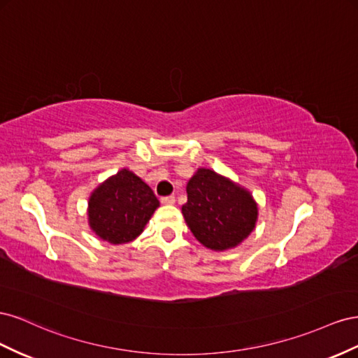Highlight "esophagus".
Listing matches in <instances>:
<instances>
[{
    "label": "esophagus",
    "instance_id": "esophagus-1",
    "mask_svg": "<svg viewBox=\"0 0 358 358\" xmlns=\"http://www.w3.org/2000/svg\"><path fill=\"white\" fill-rule=\"evenodd\" d=\"M160 201L162 203H165V206H172V203H176V196H163Z\"/></svg>",
    "mask_w": 358,
    "mask_h": 358
}]
</instances>
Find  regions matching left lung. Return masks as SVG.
Returning <instances> with one entry per match:
<instances>
[{
	"label": "left lung",
	"instance_id": "8db88e82",
	"mask_svg": "<svg viewBox=\"0 0 358 358\" xmlns=\"http://www.w3.org/2000/svg\"><path fill=\"white\" fill-rule=\"evenodd\" d=\"M181 210L193 236L213 250L236 248L249 237L258 216L248 190L203 168L187 182V202Z\"/></svg>",
	"mask_w": 358,
	"mask_h": 358
}]
</instances>
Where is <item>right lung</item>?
<instances>
[{"label": "right lung", "instance_id": "add662e5", "mask_svg": "<svg viewBox=\"0 0 358 358\" xmlns=\"http://www.w3.org/2000/svg\"><path fill=\"white\" fill-rule=\"evenodd\" d=\"M157 207L155 192L134 172L121 169L91 195L90 227L112 244L129 243L139 236Z\"/></svg>", "mask_w": 358, "mask_h": 358}]
</instances>
